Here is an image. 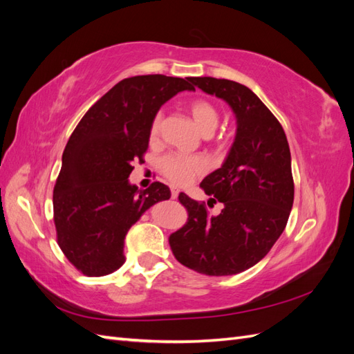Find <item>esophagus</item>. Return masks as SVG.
<instances>
[{
    "label": "esophagus",
    "mask_w": 354,
    "mask_h": 354,
    "mask_svg": "<svg viewBox=\"0 0 354 354\" xmlns=\"http://www.w3.org/2000/svg\"><path fill=\"white\" fill-rule=\"evenodd\" d=\"M169 190H171V198L177 199V196H178V194H180V190H178L176 186H169Z\"/></svg>",
    "instance_id": "34e87169"
}]
</instances>
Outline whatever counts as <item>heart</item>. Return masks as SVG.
I'll return each mask as SVG.
<instances>
[{
    "label": "heart",
    "instance_id": "1",
    "mask_svg": "<svg viewBox=\"0 0 354 354\" xmlns=\"http://www.w3.org/2000/svg\"><path fill=\"white\" fill-rule=\"evenodd\" d=\"M187 111L190 116L194 118L196 127L202 134H209L218 124V111L207 99H194L187 103ZM160 121H162V115L156 113L149 128V134L155 138L159 133ZM159 168L162 174L174 185H187L194 180L196 176L203 173L207 168L205 160L199 156H189L183 153H168L159 160Z\"/></svg>",
    "mask_w": 354,
    "mask_h": 354
}]
</instances>
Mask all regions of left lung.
<instances>
[{"mask_svg":"<svg viewBox=\"0 0 354 354\" xmlns=\"http://www.w3.org/2000/svg\"><path fill=\"white\" fill-rule=\"evenodd\" d=\"M190 82L230 106L236 136L221 168L201 183L223 203L221 212L209 216L203 203L180 194L189 217L169 246L198 273L236 274L263 260L285 230L294 203L291 152L282 125L248 87L211 77Z\"/></svg>","mask_w":354,"mask_h":354,"instance_id":"8db88e82","label":"left lung"}]
</instances>
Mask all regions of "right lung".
<instances>
[{
    "label": "right lung",
    "instance_id": "right-lung-1",
    "mask_svg": "<svg viewBox=\"0 0 354 354\" xmlns=\"http://www.w3.org/2000/svg\"><path fill=\"white\" fill-rule=\"evenodd\" d=\"M192 78L138 75L118 82L75 128L53 192L57 243L85 276H104L124 264L125 234L146 209L169 199L155 181L140 190L128 181L143 160L149 128L165 102L195 90Z\"/></svg>",
    "mask_w": 354,
    "mask_h": 354
}]
</instances>
